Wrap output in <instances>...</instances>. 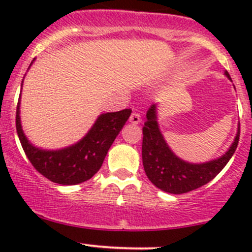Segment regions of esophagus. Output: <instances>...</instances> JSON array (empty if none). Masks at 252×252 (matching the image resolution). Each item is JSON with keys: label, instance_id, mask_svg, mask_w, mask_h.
I'll return each mask as SVG.
<instances>
[{"label": "esophagus", "instance_id": "esophagus-1", "mask_svg": "<svg viewBox=\"0 0 252 252\" xmlns=\"http://www.w3.org/2000/svg\"><path fill=\"white\" fill-rule=\"evenodd\" d=\"M129 122H130L131 124H139L141 122L140 114H139L138 112H133L130 116V118H129Z\"/></svg>", "mask_w": 252, "mask_h": 252}]
</instances>
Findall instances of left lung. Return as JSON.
Listing matches in <instances>:
<instances>
[{
	"mask_svg": "<svg viewBox=\"0 0 252 252\" xmlns=\"http://www.w3.org/2000/svg\"><path fill=\"white\" fill-rule=\"evenodd\" d=\"M225 75L230 79L228 72ZM146 118L142 128V164L152 184L166 192L184 194L207 184L224 168L238 147L240 128L222 157L201 164L188 163L178 158L164 141L157 123L156 105L149 108Z\"/></svg>",
	"mask_w": 252,
	"mask_h": 252,
	"instance_id": "8db88e82",
	"label": "left lung"
}]
</instances>
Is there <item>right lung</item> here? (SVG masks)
I'll list each match as a JSON object with an SVG mask.
<instances>
[{
  "instance_id": "add662e5",
  "label": "right lung",
  "mask_w": 252,
  "mask_h": 252,
  "mask_svg": "<svg viewBox=\"0 0 252 252\" xmlns=\"http://www.w3.org/2000/svg\"><path fill=\"white\" fill-rule=\"evenodd\" d=\"M131 110L101 114L88 134L69 147L46 151L32 146L20 126L19 102L17 105L16 126L18 138L30 163L48 180L62 185H75L86 182L101 168L114 139L130 116Z\"/></svg>"
}]
</instances>
